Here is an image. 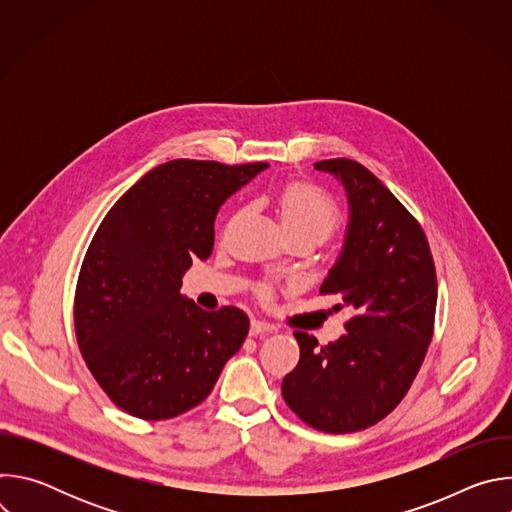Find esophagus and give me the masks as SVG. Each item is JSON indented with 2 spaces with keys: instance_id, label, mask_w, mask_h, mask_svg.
<instances>
[{
  "instance_id": "34e87169",
  "label": "esophagus",
  "mask_w": 512,
  "mask_h": 512,
  "mask_svg": "<svg viewBox=\"0 0 512 512\" xmlns=\"http://www.w3.org/2000/svg\"><path fill=\"white\" fill-rule=\"evenodd\" d=\"M271 332H275L273 324H269L265 320H251V330H249L251 336H261V334H271Z\"/></svg>"
}]
</instances>
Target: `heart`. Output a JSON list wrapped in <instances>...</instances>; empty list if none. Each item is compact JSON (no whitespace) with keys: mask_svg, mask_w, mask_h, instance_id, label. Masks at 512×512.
Listing matches in <instances>:
<instances>
[{"mask_svg":"<svg viewBox=\"0 0 512 512\" xmlns=\"http://www.w3.org/2000/svg\"><path fill=\"white\" fill-rule=\"evenodd\" d=\"M279 216L285 233H308L318 241L328 239L338 223L340 214L334 200L314 184L296 182L279 194ZM263 287V294H267Z\"/></svg>","mask_w":512,"mask_h":512,"instance_id":"obj_1","label":"heart"}]
</instances>
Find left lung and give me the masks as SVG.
Here are the masks:
<instances>
[{"label": "left lung", "mask_w": 512, "mask_h": 512, "mask_svg": "<svg viewBox=\"0 0 512 512\" xmlns=\"http://www.w3.org/2000/svg\"><path fill=\"white\" fill-rule=\"evenodd\" d=\"M348 198L344 247L320 296L348 308L346 334L318 346L306 332L298 367L281 393L304 423L326 433H352L387 417L409 391L433 336L435 265L413 214L362 164L322 160Z\"/></svg>", "instance_id": "1"}]
</instances>
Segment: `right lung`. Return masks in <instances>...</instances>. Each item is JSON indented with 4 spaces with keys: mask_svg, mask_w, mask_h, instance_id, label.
Here are the masks:
<instances>
[{
    "mask_svg": "<svg viewBox=\"0 0 512 512\" xmlns=\"http://www.w3.org/2000/svg\"><path fill=\"white\" fill-rule=\"evenodd\" d=\"M267 164L172 160L137 180L99 225L75 294L89 371L125 413L160 421L202 403L249 332L243 310L206 312L180 294L214 245L221 204Z\"/></svg>",
    "mask_w": 512,
    "mask_h": 512,
    "instance_id": "obj_1",
    "label": "right lung"
}]
</instances>
